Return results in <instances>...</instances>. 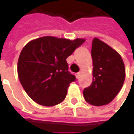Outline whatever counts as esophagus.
<instances>
[{
  "instance_id": "obj_1",
  "label": "esophagus",
  "mask_w": 134,
  "mask_h": 134,
  "mask_svg": "<svg viewBox=\"0 0 134 134\" xmlns=\"http://www.w3.org/2000/svg\"><path fill=\"white\" fill-rule=\"evenodd\" d=\"M80 75H81V73L80 72H77V73H76V77H77V79H79L80 77Z\"/></svg>"
}]
</instances>
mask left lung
<instances>
[{
    "label": "left lung",
    "mask_w": 134,
    "mask_h": 134,
    "mask_svg": "<svg viewBox=\"0 0 134 134\" xmlns=\"http://www.w3.org/2000/svg\"><path fill=\"white\" fill-rule=\"evenodd\" d=\"M93 58V82L85 88L83 96L87 103L96 106L108 104L124 85L126 70L121 55L115 49L94 38L91 50Z\"/></svg>",
    "instance_id": "left-lung-1"
}]
</instances>
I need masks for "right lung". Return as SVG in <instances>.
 I'll return each instance as SVG.
<instances>
[{
  "label": "right lung",
  "instance_id": "right-lung-1",
  "mask_svg": "<svg viewBox=\"0 0 134 134\" xmlns=\"http://www.w3.org/2000/svg\"><path fill=\"white\" fill-rule=\"evenodd\" d=\"M85 41L47 36L29 41L23 48L18 75L26 93L36 103L54 106L64 100L67 88L76 79L68 71L66 59Z\"/></svg>",
  "mask_w": 134,
  "mask_h": 134
}]
</instances>
